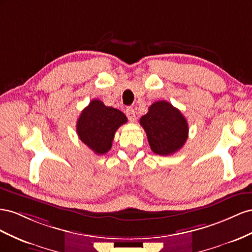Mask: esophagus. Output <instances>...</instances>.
Instances as JSON below:
<instances>
[{
    "label": "esophagus",
    "instance_id": "esophagus-1",
    "mask_svg": "<svg viewBox=\"0 0 252 252\" xmlns=\"http://www.w3.org/2000/svg\"><path fill=\"white\" fill-rule=\"evenodd\" d=\"M126 116H127V118H128V120H130V121L134 122V121L136 120V116H135V111H134L133 107H131V106L126 107Z\"/></svg>",
    "mask_w": 252,
    "mask_h": 252
}]
</instances>
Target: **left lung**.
Segmentation results:
<instances>
[{
    "label": "left lung",
    "instance_id": "left-lung-1",
    "mask_svg": "<svg viewBox=\"0 0 252 252\" xmlns=\"http://www.w3.org/2000/svg\"><path fill=\"white\" fill-rule=\"evenodd\" d=\"M139 122L155 154H173L182 149L188 138V122L181 111L164 100L151 105Z\"/></svg>",
    "mask_w": 252,
    "mask_h": 252
}]
</instances>
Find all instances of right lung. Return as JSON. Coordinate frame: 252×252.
<instances>
[{"mask_svg":"<svg viewBox=\"0 0 252 252\" xmlns=\"http://www.w3.org/2000/svg\"><path fill=\"white\" fill-rule=\"evenodd\" d=\"M126 121V116L121 111L94 99L80 114L77 134L84 145L97 155H102L112 148L115 133Z\"/></svg>","mask_w":252,"mask_h":252,"instance_id":"1","label":"right lung"}]
</instances>
